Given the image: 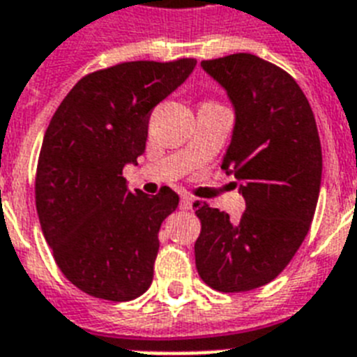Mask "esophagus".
I'll use <instances>...</instances> for the list:
<instances>
[{
  "instance_id": "esophagus-1",
  "label": "esophagus",
  "mask_w": 357,
  "mask_h": 357,
  "mask_svg": "<svg viewBox=\"0 0 357 357\" xmlns=\"http://www.w3.org/2000/svg\"><path fill=\"white\" fill-rule=\"evenodd\" d=\"M192 202L194 199L190 198V196H181V199H179V207H181V211H190V208H192Z\"/></svg>"
}]
</instances>
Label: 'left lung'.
I'll list each match as a JSON object with an SVG mask.
<instances>
[{
  "label": "left lung",
  "mask_w": 357,
  "mask_h": 357,
  "mask_svg": "<svg viewBox=\"0 0 357 357\" xmlns=\"http://www.w3.org/2000/svg\"><path fill=\"white\" fill-rule=\"evenodd\" d=\"M227 91L234 128L222 169L238 179V222L196 202L202 222L194 255L207 286L240 294L271 282L294 259L314 220L323 153L314 112L299 84L249 53L204 60Z\"/></svg>",
  "instance_id": "obj_1"
}]
</instances>
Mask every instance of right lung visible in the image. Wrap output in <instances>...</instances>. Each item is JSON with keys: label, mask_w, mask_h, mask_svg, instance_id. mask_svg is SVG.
Here are the masks:
<instances>
[{"label": "right lung", "mask_w": 357, "mask_h": 357, "mask_svg": "<svg viewBox=\"0 0 357 357\" xmlns=\"http://www.w3.org/2000/svg\"><path fill=\"white\" fill-rule=\"evenodd\" d=\"M194 58L124 62L80 78L54 112L36 169V211L58 268L84 294L132 301L150 288L159 227L179 196L130 190L150 112L192 73Z\"/></svg>", "instance_id": "obj_1"}]
</instances>
